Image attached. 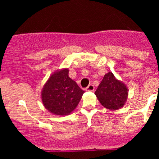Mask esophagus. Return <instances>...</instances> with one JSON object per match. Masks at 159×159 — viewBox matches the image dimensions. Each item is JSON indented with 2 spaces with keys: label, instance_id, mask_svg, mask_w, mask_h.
<instances>
[{
  "label": "esophagus",
  "instance_id": "34e87169",
  "mask_svg": "<svg viewBox=\"0 0 159 159\" xmlns=\"http://www.w3.org/2000/svg\"><path fill=\"white\" fill-rule=\"evenodd\" d=\"M94 90V86L93 84H90L88 87L86 88V91H90V92H92V91Z\"/></svg>",
  "mask_w": 159,
  "mask_h": 159
}]
</instances>
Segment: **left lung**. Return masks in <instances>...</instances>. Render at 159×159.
I'll return each instance as SVG.
<instances>
[{
  "mask_svg": "<svg viewBox=\"0 0 159 159\" xmlns=\"http://www.w3.org/2000/svg\"><path fill=\"white\" fill-rule=\"evenodd\" d=\"M95 94L103 107L116 111L125 105L129 90L123 81L118 80L112 72H109L105 75Z\"/></svg>",
  "mask_w": 159,
  "mask_h": 159,
  "instance_id": "obj_1",
  "label": "left lung"
}]
</instances>
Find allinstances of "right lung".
<instances>
[{
    "instance_id": "right-lung-1",
    "label": "right lung",
    "mask_w": 159,
    "mask_h": 159,
    "mask_svg": "<svg viewBox=\"0 0 159 159\" xmlns=\"http://www.w3.org/2000/svg\"><path fill=\"white\" fill-rule=\"evenodd\" d=\"M84 91L69 77L68 68L58 69L51 75L41 92L43 105L57 116L70 114L81 101Z\"/></svg>"
}]
</instances>
